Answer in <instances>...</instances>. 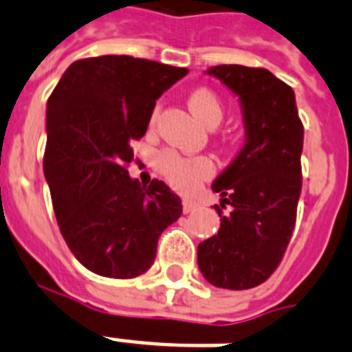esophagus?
<instances>
[{
	"label": "esophagus",
	"mask_w": 352,
	"mask_h": 352,
	"mask_svg": "<svg viewBox=\"0 0 352 352\" xmlns=\"http://www.w3.org/2000/svg\"><path fill=\"white\" fill-rule=\"evenodd\" d=\"M199 204L195 203V201H192V199H184L182 201V212L184 214H190V212H193V210H197Z\"/></svg>",
	"instance_id": "esophagus-1"
}]
</instances>
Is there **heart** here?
<instances>
[{
    "label": "heart",
    "instance_id": "heart-1",
    "mask_svg": "<svg viewBox=\"0 0 352 352\" xmlns=\"http://www.w3.org/2000/svg\"><path fill=\"white\" fill-rule=\"evenodd\" d=\"M190 107L195 117L210 127L217 126L225 117V106L219 95L206 87L195 89L190 95ZM153 117H157V111ZM157 168L171 186L182 192L193 190L214 173V162L208 157H184L175 149H162L157 155Z\"/></svg>",
    "mask_w": 352,
    "mask_h": 352
}]
</instances>
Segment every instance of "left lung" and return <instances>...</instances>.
<instances>
[{
  "label": "left lung",
  "instance_id": "8db88e82",
  "mask_svg": "<svg viewBox=\"0 0 352 352\" xmlns=\"http://www.w3.org/2000/svg\"><path fill=\"white\" fill-rule=\"evenodd\" d=\"M208 74L239 96L246 140L212 184L223 197L215 204L223 219L219 232L197 246V263L214 287L245 290L267 281L289 246L301 193L303 124L292 87L267 69L215 65Z\"/></svg>",
  "mask_w": 352,
  "mask_h": 352
}]
</instances>
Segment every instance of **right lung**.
Segmentation results:
<instances>
[{
	"label": "right lung",
	"mask_w": 352,
	"mask_h": 352,
	"mask_svg": "<svg viewBox=\"0 0 352 352\" xmlns=\"http://www.w3.org/2000/svg\"><path fill=\"white\" fill-rule=\"evenodd\" d=\"M186 73L144 58H84L49 96L43 173L63 239L91 272L144 274L160 234L181 217V199L164 182L144 186L127 166L157 98Z\"/></svg>",
	"instance_id": "right-lung-1"
}]
</instances>
